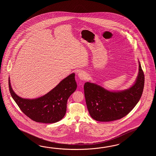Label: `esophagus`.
I'll return each mask as SVG.
<instances>
[{"instance_id": "34e87169", "label": "esophagus", "mask_w": 156, "mask_h": 156, "mask_svg": "<svg viewBox=\"0 0 156 156\" xmlns=\"http://www.w3.org/2000/svg\"><path fill=\"white\" fill-rule=\"evenodd\" d=\"M78 76L79 77L80 80H85L86 79V73L83 71L80 72L78 74Z\"/></svg>"}]
</instances>
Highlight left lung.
<instances>
[{
	"label": "left lung",
	"mask_w": 156,
	"mask_h": 156,
	"mask_svg": "<svg viewBox=\"0 0 156 156\" xmlns=\"http://www.w3.org/2000/svg\"><path fill=\"white\" fill-rule=\"evenodd\" d=\"M144 85V75L140 62L136 83L128 89L109 91L95 83H85L84 94L90 116L99 122H111L126 116L138 103Z\"/></svg>",
	"instance_id": "left-lung-1"
}]
</instances>
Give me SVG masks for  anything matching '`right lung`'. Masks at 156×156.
Here are the masks:
<instances>
[{
    "label": "right lung",
    "mask_w": 156,
    "mask_h": 156,
    "mask_svg": "<svg viewBox=\"0 0 156 156\" xmlns=\"http://www.w3.org/2000/svg\"><path fill=\"white\" fill-rule=\"evenodd\" d=\"M75 75L71 73L49 93L34 99L18 96L11 87L9 78L10 95L22 112L30 119L38 123H56L65 116L67 100L76 89Z\"/></svg>",
    "instance_id": "add662e5"
}]
</instances>
